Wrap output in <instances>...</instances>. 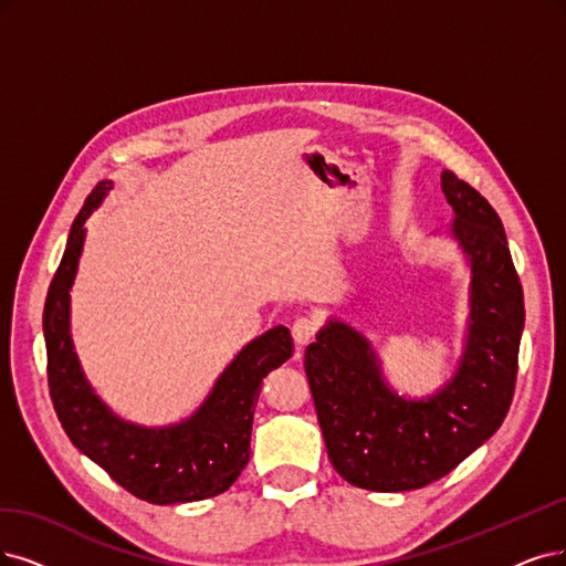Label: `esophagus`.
<instances>
[{
    "label": "esophagus",
    "mask_w": 566,
    "mask_h": 566,
    "mask_svg": "<svg viewBox=\"0 0 566 566\" xmlns=\"http://www.w3.org/2000/svg\"><path fill=\"white\" fill-rule=\"evenodd\" d=\"M319 328V322L312 317V315H301L294 319V326H291V333H294V340L298 345H305L310 343L312 338H315V333Z\"/></svg>",
    "instance_id": "1"
}]
</instances>
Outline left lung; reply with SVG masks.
Wrapping results in <instances>:
<instances>
[{"label":"left lung","instance_id":"obj_1","mask_svg":"<svg viewBox=\"0 0 566 566\" xmlns=\"http://www.w3.org/2000/svg\"><path fill=\"white\" fill-rule=\"evenodd\" d=\"M454 209L450 235L471 268L464 354L427 399H403L357 328L328 319L305 349L328 459L349 485L373 492L420 490L448 475L501 427L511 408L525 301L509 240L492 205L446 170Z\"/></svg>","mask_w":566,"mask_h":566}]
</instances>
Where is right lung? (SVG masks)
<instances>
[{"label":"right lung","instance_id":"add662e5","mask_svg":"<svg viewBox=\"0 0 566 566\" xmlns=\"http://www.w3.org/2000/svg\"><path fill=\"white\" fill-rule=\"evenodd\" d=\"M112 188V181H99L83 202L49 286L44 338L53 408L70 441L137 499L165 506L217 496L249 462L261 382L294 354V340L286 326L251 340L219 375L202 406L177 424L142 427L120 420L83 375L70 333V291L86 221Z\"/></svg>","mask_w":566,"mask_h":566}]
</instances>
